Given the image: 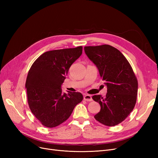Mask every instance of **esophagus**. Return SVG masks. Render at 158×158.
Listing matches in <instances>:
<instances>
[{"instance_id":"obj_1","label":"esophagus","mask_w":158,"mask_h":158,"mask_svg":"<svg viewBox=\"0 0 158 158\" xmlns=\"http://www.w3.org/2000/svg\"><path fill=\"white\" fill-rule=\"evenodd\" d=\"M84 99L86 102H92V96H91V95H84Z\"/></svg>"}]
</instances>
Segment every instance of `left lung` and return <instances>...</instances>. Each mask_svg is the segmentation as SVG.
Wrapping results in <instances>:
<instances>
[{
    "mask_svg": "<svg viewBox=\"0 0 158 158\" xmlns=\"http://www.w3.org/2000/svg\"><path fill=\"white\" fill-rule=\"evenodd\" d=\"M84 51L96 65L107 88L105 97H92L101 107L94 118L104 125H117L125 121L135 106L138 80L135 73L125 56L111 45L86 46Z\"/></svg>",
    "mask_w": 158,
    "mask_h": 158,
    "instance_id": "obj_1",
    "label": "left lung"
}]
</instances>
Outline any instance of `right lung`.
Segmentation results:
<instances>
[{
	"label": "right lung",
	"mask_w": 158,
	"mask_h": 158,
	"mask_svg": "<svg viewBox=\"0 0 158 158\" xmlns=\"http://www.w3.org/2000/svg\"><path fill=\"white\" fill-rule=\"evenodd\" d=\"M82 53V46L47 51L31 65L26 82L27 103L42 125L48 128L59 126L82 101L81 93L65 94L60 88L70 66Z\"/></svg>",
	"instance_id": "1"
}]
</instances>
